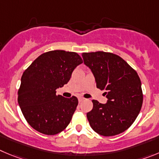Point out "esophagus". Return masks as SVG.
Listing matches in <instances>:
<instances>
[{
    "label": "esophagus",
    "mask_w": 159,
    "mask_h": 159,
    "mask_svg": "<svg viewBox=\"0 0 159 159\" xmlns=\"http://www.w3.org/2000/svg\"><path fill=\"white\" fill-rule=\"evenodd\" d=\"M84 100V98L81 97V96H79V97H78V102H79V103H81V102L83 101Z\"/></svg>",
    "instance_id": "34e87169"
}]
</instances>
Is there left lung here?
<instances>
[{
	"label": "left lung",
	"mask_w": 159,
	"mask_h": 159,
	"mask_svg": "<svg viewBox=\"0 0 159 159\" xmlns=\"http://www.w3.org/2000/svg\"><path fill=\"white\" fill-rule=\"evenodd\" d=\"M91 70L96 87L106 90L107 103L93 100L87 118L93 130L104 136H115L129 128L143 103L141 81L136 70L122 58L105 52L81 54Z\"/></svg>",
	"instance_id": "1"
}]
</instances>
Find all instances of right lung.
<instances>
[{
  "label": "right lung",
  "instance_id": "add662e5",
  "mask_svg": "<svg viewBox=\"0 0 159 159\" xmlns=\"http://www.w3.org/2000/svg\"><path fill=\"white\" fill-rule=\"evenodd\" d=\"M82 63L76 52L55 50L38 56L24 71L18 92V103L32 128L55 135L66 128L78 104V98H65L56 90L70 79Z\"/></svg>",
  "mask_w": 159,
  "mask_h": 159
}]
</instances>
